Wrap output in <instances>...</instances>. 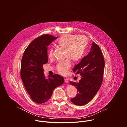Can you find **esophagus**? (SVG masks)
Returning <instances> with one entry per match:
<instances>
[{
  "instance_id": "obj_1",
  "label": "esophagus",
  "mask_w": 127,
  "mask_h": 127,
  "mask_svg": "<svg viewBox=\"0 0 127 127\" xmlns=\"http://www.w3.org/2000/svg\"><path fill=\"white\" fill-rule=\"evenodd\" d=\"M64 81H65V82H66V83H68V78H64Z\"/></svg>"
}]
</instances>
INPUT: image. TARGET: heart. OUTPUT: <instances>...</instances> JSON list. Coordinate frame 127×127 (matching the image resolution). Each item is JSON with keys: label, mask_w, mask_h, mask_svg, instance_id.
<instances>
[{"label": "heart", "mask_w": 127, "mask_h": 127, "mask_svg": "<svg viewBox=\"0 0 127 127\" xmlns=\"http://www.w3.org/2000/svg\"><path fill=\"white\" fill-rule=\"evenodd\" d=\"M88 40L82 35H74L66 34L60 37L57 41L58 46L65 49L66 59L60 61L57 65V70L60 73L65 74L71 67L70 59L74 62L81 59L85 53L87 46ZM53 50L50 48L48 56L53 57Z\"/></svg>", "instance_id": "1"}]
</instances>
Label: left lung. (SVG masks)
<instances>
[{
  "label": "left lung",
  "mask_w": 127,
  "mask_h": 127,
  "mask_svg": "<svg viewBox=\"0 0 127 127\" xmlns=\"http://www.w3.org/2000/svg\"><path fill=\"white\" fill-rule=\"evenodd\" d=\"M88 55L84 57L80 62L73 68L74 72L79 74L81 79L76 83L70 84L76 87L78 93L71 99L72 103L83 105L91 101L99 89L103 80L104 60L99 47L95 42Z\"/></svg>",
  "instance_id": "1"
}]
</instances>
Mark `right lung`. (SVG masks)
Segmentation results:
<instances>
[{
    "mask_svg": "<svg viewBox=\"0 0 127 127\" xmlns=\"http://www.w3.org/2000/svg\"><path fill=\"white\" fill-rule=\"evenodd\" d=\"M58 37L45 34L35 39L25 50L21 65V76L31 98L37 103H43L51 97L54 89L64 82L58 74L47 79L43 65L48 60L47 47Z\"/></svg>",
    "mask_w": 127,
    "mask_h": 127,
    "instance_id": "1",
    "label": "right lung"
}]
</instances>
